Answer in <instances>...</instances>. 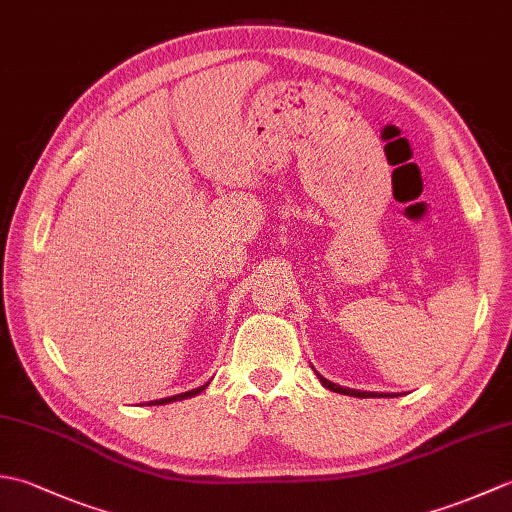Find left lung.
Listing matches in <instances>:
<instances>
[{"instance_id": "obj_1", "label": "left lung", "mask_w": 512, "mask_h": 512, "mask_svg": "<svg viewBox=\"0 0 512 512\" xmlns=\"http://www.w3.org/2000/svg\"><path fill=\"white\" fill-rule=\"evenodd\" d=\"M319 376V380H321V385L323 387H328L330 391H336V394H343V396H356V398H376L378 394L376 391H358V389H347V387H341V385H334V383H330V380H325L321 374H317ZM380 396H394V394H380Z\"/></svg>"}]
</instances>
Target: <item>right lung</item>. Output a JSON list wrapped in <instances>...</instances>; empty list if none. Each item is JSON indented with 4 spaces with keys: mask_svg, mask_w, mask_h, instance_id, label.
I'll list each match as a JSON object with an SVG mask.
<instances>
[{
    "mask_svg": "<svg viewBox=\"0 0 512 512\" xmlns=\"http://www.w3.org/2000/svg\"><path fill=\"white\" fill-rule=\"evenodd\" d=\"M206 387H209V383L202 385V387H195L191 391H184V394H178V396H169V398H160V400H151L149 405H167V402H176V400H184V398H191V396H198L200 391H204Z\"/></svg>",
    "mask_w": 512,
    "mask_h": 512,
    "instance_id": "obj_1",
    "label": "right lung"
}]
</instances>
